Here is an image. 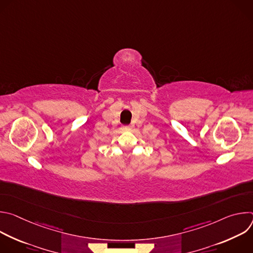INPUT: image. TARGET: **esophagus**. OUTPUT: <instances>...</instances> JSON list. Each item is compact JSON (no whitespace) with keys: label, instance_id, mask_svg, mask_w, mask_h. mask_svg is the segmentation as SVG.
Instances as JSON below:
<instances>
[{"label":"esophagus","instance_id":"34e87169","mask_svg":"<svg viewBox=\"0 0 253 253\" xmlns=\"http://www.w3.org/2000/svg\"><path fill=\"white\" fill-rule=\"evenodd\" d=\"M121 129L123 131H129V130H131V126H123Z\"/></svg>","mask_w":253,"mask_h":253}]
</instances>
